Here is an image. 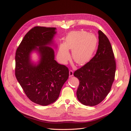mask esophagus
Returning a JSON list of instances; mask_svg holds the SVG:
<instances>
[{
    "instance_id": "1",
    "label": "esophagus",
    "mask_w": 131,
    "mask_h": 131,
    "mask_svg": "<svg viewBox=\"0 0 131 131\" xmlns=\"http://www.w3.org/2000/svg\"><path fill=\"white\" fill-rule=\"evenodd\" d=\"M69 73V77H72L73 76V72L72 70H70Z\"/></svg>"
}]
</instances>
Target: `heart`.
Masks as SVG:
<instances>
[{
    "mask_svg": "<svg viewBox=\"0 0 131 131\" xmlns=\"http://www.w3.org/2000/svg\"><path fill=\"white\" fill-rule=\"evenodd\" d=\"M97 43V38L94 34L85 31H72L67 37L64 44L59 47L58 57L66 64L70 58L68 50H70L74 61L78 64H85L92 58Z\"/></svg>",
    "mask_w": 131,
    "mask_h": 131,
    "instance_id": "obj_1",
    "label": "heart"
}]
</instances>
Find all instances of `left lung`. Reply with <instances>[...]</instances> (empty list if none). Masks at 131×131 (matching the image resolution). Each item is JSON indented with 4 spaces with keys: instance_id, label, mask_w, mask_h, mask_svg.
<instances>
[{
    "instance_id": "obj_1",
    "label": "left lung",
    "mask_w": 131,
    "mask_h": 131,
    "mask_svg": "<svg viewBox=\"0 0 131 131\" xmlns=\"http://www.w3.org/2000/svg\"><path fill=\"white\" fill-rule=\"evenodd\" d=\"M98 35L96 54L74 73L80 82L77 91L78 100L85 105H96L104 100L115 74L116 62L112 45L101 30H98Z\"/></svg>"
}]
</instances>
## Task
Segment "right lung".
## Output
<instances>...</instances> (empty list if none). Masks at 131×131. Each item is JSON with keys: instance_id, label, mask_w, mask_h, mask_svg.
I'll list each match as a JSON object with an SVG mask.
<instances>
[{"instance_id": "obj_1", "label": "right lung", "mask_w": 131, "mask_h": 131, "mask_svg": "<svg viewBox=\"0 0 131 131\" xmlns=\"http://www.w3.org/2000/svg\"><path fill=\"white\" fill-rule=\"evenodd\" d=\"M53 27H35L22 40L16 52L15 75L27 97L35 103L46 106L56 101L69 77V70L54 59L51 46L56 34ZM37 52V63L31 54Z\"/></svg>"}]
</instances>
